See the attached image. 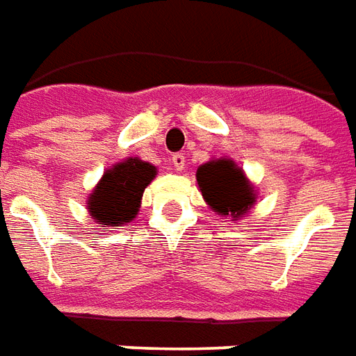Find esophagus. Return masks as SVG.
<instances>
[{"label": "esophagus", "mask_w": 356, "mask_h": 356, "mask_svg": "<svg viewBox=\"0 0 356 356\" xmlns=\"http://www.w3.org/2000/svg\"><path fill=\"white\" fill-rule=\"evenodd\" d=\"M171 164H173V170L175 171H183V168H185V156H183V152L173 154L171 156Z\"/></svg>", "instance_id": "34e87169"}]
</instances>
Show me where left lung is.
<instances>
[{"label":"left lung","mask_w":356,"mask_h":356,"mask_svg":"<svg viewBox=\"0 0 356 356\" xmlns=\"http://www.w3.org/2000/svg\"><path fill=\"white\" fill-rule=\"evenodd\" d=\"M202 196L218 215L239 218L257 202L251 183L230 158H218L202 164L196 171Z\"/></svg>","instance_id":"8db88e82"}]
</instances>
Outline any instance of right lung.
<instances>
[{
  "instance_id": "obj_1",
  "label": "right lung",
  "mask_w": 356,
  "mask_h": 356,
  "mask_svg": "<svg viewBox=\"0 0 356 356\" xmlns=\"http://www.w3.org/2000/svg\"><path fill=\"white\" fill-rule=\"evenodd\" d=\"M154 177L156 168L139 158H126L109 168L86 202L94 222L104 226L131 222L139 211L145 188Z\"/></svg>"
}]
</instances>
